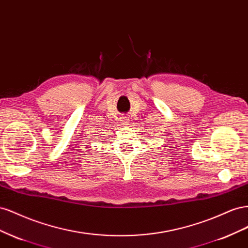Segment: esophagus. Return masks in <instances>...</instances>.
Returning <instances> with one entry per match:
<instances>
[{"label":"esophagus","instance_id":"obj_1","mask_svg":"<svg viewBox=\"0 0 248 248\" xmlns=\"http://www.w3.org/2000/svg\"><path fill=\"white\" fill-rule=\"evenodd\" d=\"M122 122H123V124H128V123H129L128 117H125V116L122 117Z\"/></svg>","mask_w":248,"mask_h":248}]
</instances>
